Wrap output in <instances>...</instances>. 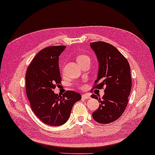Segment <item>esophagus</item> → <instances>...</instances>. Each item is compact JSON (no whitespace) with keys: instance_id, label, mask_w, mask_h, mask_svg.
Segmentation results:
<instances>
[{"instance_id":"34e87169","label":"esophagus","mask_w":155,"mask_h":155,"mask_svg":"<svg viewBox=\"0 0 155 155\" xmlns=\"http://www.w3.org/2000/svg\"><path fill=\"white\" fill-rule=\"evenodd\" d=\"M82 98H84V99H89V98H91V96H89V94H83L82 95Z\"/></svg>"}]
</instances>
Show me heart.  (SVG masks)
Here are the masks:
<instances>
[{
    "mask_svg": "<svg viewBox=\"0 0 155 155\" xmlns=\"http://www.w3.org/2000/svg\"><path fill=\"white\" fill-rule=\"evenodd\" d=\"M86 60H90L89 56L86 55V54H79V55L77 57V61L78 64Z\"/></svg>",
    "mask_w": 155,
    "mask_h": 155,
    "instance_id": "obj_1",
    "label": "heart"
}]
</instances>
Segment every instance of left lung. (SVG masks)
<instances>
[{
  "instance_id": "left-lung-1",
  "label": "left lung",
  "mask_w": 155,
  "mask_h": 155,
  "mask_svg": "<svg viewBox=\"0 0 155 155\" xmlns=\"http://www.w3.org/2000/svg\"><path fill=\"white\" fill-rule=\"evenodd\" d=\"M90 46L99 62L97 78L92 89L105 87L102 99L95 94L91 96L101 102L92 116L97 123L108 124L120 118L127 105L132 88L130 66L127 59L110 44L96 41Z\"/></svg>"
}]
</instances>
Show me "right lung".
I'll return each instance as SVG.
<instances>
[{"mask_svg": "<svg viewBox=\"0 0 155 155\" xmlns=\"http://www.w3.org/2000/svg\"><path fill=\"white\" fill-rule=\"evenodd\" d=\"M65 48V46H53L42 49L25 73L26 94L31 109L39 120L51 126L65 123L73 104L82 98L79 93L71 90L62 96L53 91L61 84L59 56Z\"/></svg>", "mask_w": 155, "mask_h": 155, "instance_id": "obj_1", "label": "right lung"}]
</instances>
